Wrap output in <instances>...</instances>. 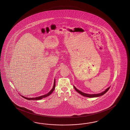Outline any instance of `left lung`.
Returning <instances> with one entry per match:
<instances>
[{"instance_id": "left-lung-1", "label": "left lung", "mask_w": 130, "mask_h": 130, "mask_svg": "<svg viewBox=\"0 0 130 130\" xmlns=\"http://www.w3.org/2000/svg\"><path fill=\"white\" fill-rule=\"evenodd\" d=\"M73 87H74V88L75 90L77 91L80 94L83 95V96L87 97H90V98H94V97H98L101 96H102L105 93H106L107 92V91H108V90H109V89H110V87H109V88H108L105 91H103V92H101V93H98V94H87V93H84V92H83L82 91H81L78 90V89H77L75 86Z\"/></svg>"}]
</instances>
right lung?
I'll use <instances>...</instances> for the list:
<instances>
[{"label": "right lung", "mask_w": 130, "mask_h": 130, "mask_svg": "<svg viewBox=\"0 0 130 130\" xmlns=\"http://www.w3.org/2000/svg\"><path fill=\"white\" fill-rule=\"evenodd\" d=\"M55 79H54V84H53V88H52V89H51V91H50L49 92H48L47 94H46L44 95H42V96H39V97H36V98H27V97H24L23 96H22V95H21L22 97H23L24 98L26 99H27V100H41V99H42V98H45V97H47L48 96H49L51 94V93H52V92L54 91V89H55Z\"/></svg>", "instance_id": "right-lung-1"}]
</instances>
